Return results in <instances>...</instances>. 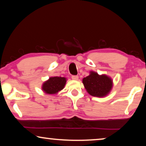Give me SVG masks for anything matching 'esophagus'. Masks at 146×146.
<instances>
[{"instance_id": "esophagus-1", "label": "esophagus", "mask_w": 146, "mask_h": 146, "mask_svg": "<svg viewBox=\"0 0 146 146\" xmlns=\"http://www.w3.org/2000/svg\"><path fill=\"white\" fill-rule=\"evenodd\" d=\"M71 78H72L73 80H77L79 79V77H78L77 75H73L72 77H71Z\"/></svg>"}]
</instances>
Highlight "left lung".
Instances as JSON below:
<instances>
[{"instance_id": "1", "label": "left lung", "mask_w": 146, "mask_h": 146, "mask_svg": "<svg viewBox=\"0 0 146 146\" xmlns=\"http://www.w3.org/2000/svg\"><path fill=\"white\" fill-rule=\"evenodd\" d=\"M82 83L89 94L95 97H105L113 88V80L106 75L90 71V75L82 79Z\"/></svg>"}]
</instances>
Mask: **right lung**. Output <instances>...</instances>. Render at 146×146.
<instances>
[{
	"label": "right lung",
	"instance_id": "add662e5",
	"mask_svg": "<svg viewBox=\"0 0 146 146\" xmlns=\"http://www.w3.org/2000/svg\"><path fill=\"white\" fill-rule=\"evenodd\" d=\"M66 82V77H51L42 84V90L47 94H57L64 89Z\"/></svg>",
	"mask_w": 146,
	"mask_h": 146
}]
</instances>
